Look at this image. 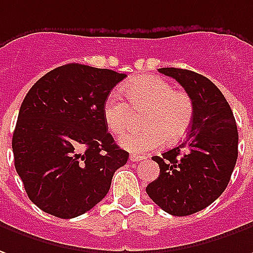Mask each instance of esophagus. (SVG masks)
Here are the masks:
<instances>
[{"mask_svg":"<svg viewBox=\"0 0 253 253\" xmlns=\"http://www.w3.org/2000/svg\"><path fill=\"white\" fill-rule=\"evenodd\" d=\"M144 156H137V155H130V160L131 162H141V160H144Z\"/></svg>","mask_w":253,"mask_h":253,"instance_id":"obj_1","label":"esophagus"}]
</instances>
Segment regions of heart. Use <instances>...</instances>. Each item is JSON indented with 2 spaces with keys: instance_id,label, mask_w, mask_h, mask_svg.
<instances>
[{
  "instance_id": "obj_1",
  "label": "heart",
  "mask_w": 253,
  "mask_h": 253,
  "mask_svg": "<svg viewBox=\"0 0 253 253\" xmlns=\"http://www.w3.org/2000/svg\"><path fill=\"white\" fill-rule=\"evenodd\" d=\"M126 102L111 94L104 104V119L112 134H122L130 126L134 112H142L139 130H132L119 141L132 153H145L167 145H175L188 135L194 119V104L188 93L175 90L159 77L132 79L125 86Z\"/></svg>"
}]
</instances>
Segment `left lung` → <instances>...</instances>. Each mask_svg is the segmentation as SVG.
I'll return each instance as SVG.
<instances>
[{"label": "left lung", "mask_w": 253, "mask_h": 253, "mask_svg": "<svg viewBox=\"0 0 253 253\" xmlns=\"http://www.w3.org/2000/svg\"><path fill=\"white\" fill-rule=\"evenodd\" d=\"M159 72L174 78L190 96L194 119L179 146L152 157L160 175L146 186V193L166 212L186 216L225 192L237 162V125L225 96L208 78L181 68Z\"/></svg>", "instance_id": "obj_1"}]
</instances>
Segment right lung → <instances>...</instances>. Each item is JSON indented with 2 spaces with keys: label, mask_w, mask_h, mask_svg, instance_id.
<instances>
[{
  "label": "right lung",
  "mask_w": 253,
  "mask_h": 253,
  "mask_svg": "<svg viewBox=\"0 0 253 253\" xmlns=\"http://www.w3.org/2000/svg\"><path fill=\"white\" fill-rule=\"evenodd\" d=\"M125 74L84 64L54 68L24 97L12 149L28 199L61 219L87 212L107 196L128 153L115 144L104 104Z\"/></svg>",
  "instance_id": "add662e5"
}]
</instances>
